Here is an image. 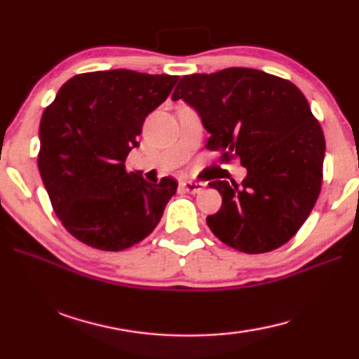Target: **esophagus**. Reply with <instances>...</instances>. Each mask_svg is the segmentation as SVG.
I'll return each mask as SVG.
<instances>
[{
	"mask_svg": "<svg viewBox=\"0 0 359 359\" xmlns=\"http://www.w3.org/2000/svg\"><path fill=\"white\" fill-rule=\"evenodd\" d=\"M182 187H184L185 191L196 194V193H201L204 190L205 184H203V182H191V180H188V182H184V184H182Z\"/></svg>",
	"mask_w": 359,
	"mask_h": 359,
	"instance_id": "obj_1",
	"label": "esophagus"
}]
</instances>
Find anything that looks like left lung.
I'll list each match as a JSON object with an SVG mask.
<instances>
[{
  "instance_id": "1",
  "label": "left lung",
  "mask_w": 359,
  "mask_h": 359,
  "mask_svg": "<svg viewBox=\"0 0 359 359\" xmlns=\"http://www.w3.org/2000/svg\"><path fill=\"white\" fill-rule=\"evenodd\" d=\"M172 100L196 109L205 149L234 158L247 177L212 180L222 208L205 218L212 233L244 253H266L293 238L311 215L323 182L325 136L299 88L250 68L184 76Z\"/></svg>"
}]
</instances>
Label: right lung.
I'll return each instance as SVG.
<instances>
[{
    "label": "right lung",
    "instance_id": "obj_1",
    "mask_svg": "<svg viewBox=\"0 0 359 359\" xmlns=\"http://www.w3.org/2000/svg\"><path fill=\"white\" fill-rule=\"evenodd\" d=\"M177 76L130 69L71 77L46 107L38 168L63 226L98 250L120 252L156 228L177 182L144 180L125 160L147 115L172 92Z\"/></svg>",
    "mask_w": 359,
    "mask_h": 359
}]
</instances>
